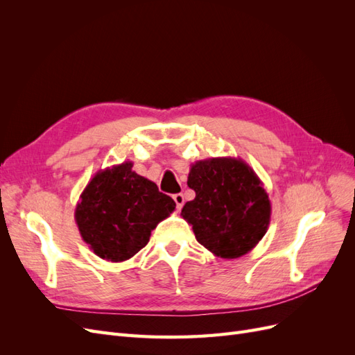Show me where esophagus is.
I'll use <instances>...</instances> for the list:
<instances>
[{
  "mask_svg": "<svg viewBox=\"0 0 355 355\" xmlns=\"http://www.w3.org/2000/svg\"><path fill=\"white\" fill-rule=\"evenodd\" d=\"M173 200H175V202H176L178 209H182V206H184V202H185L184 194H175V196H173Z\"/></svg>",
  "mask_w": 355,
  "mask_h": 355,
  "instance_id": "1",
  "label": "esophagus"
}]
</instances>
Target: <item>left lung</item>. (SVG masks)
I'll return each instance as SVG.
<instances>
[{"mask_svg":"<svg viewBox=\"0 0 355 355\" xmlns=\"http://www.w3.org/2000/svg\"><path fill=\"white\" fill-rule=\"evenodd\" d=\"M196 198L182 209L197 241L214 256L235 259L262 240L271 201L254 170L234 157L196 161L188 175Z\"/></svg>","mask_w":355,"mask_h":355,"instance_id":"left-lung-1","label":"left lung"}]
</instances>
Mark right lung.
I'll return each instance as SVG.
<instances>
[{"instance_id": "add662e5", "label": "right lung", "mask_w": 355, "mask_h": 355, "mask_svg": "<svg viewBox=\"0 0 355 355\" xmlns=\"http://www.w3.org/2000/svg\"><path fill=\"white\" fill-rule=\"evenodd\" d=\"M132 161L99 170L75 207L83 240L96 256L124 262L145 247L157 225L176 202L149 179L132 170Z\"/></svg>"}]
</instances>
